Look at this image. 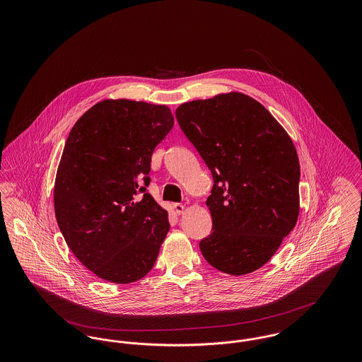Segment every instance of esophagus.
<instances>
[{"label":"esophagus","instance_id":"1","mask_svg":"<svg viewBox=\"0 0 362 362\" xmlns=\"http://www.w3.org/2000/svg\"><path fill=\"white\" fill-rule=\"evenodd\" d=\"M173 209L176 214H182L185 211V206L182 204H173Z\"/></svg>","mask_w":362,"mask_h":362}]
</instances>
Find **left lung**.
<instances>
[{"mask_svg":"<svg viewBox=\"0 0 362 362\" xmlns=\"http://www.w3.org/2000/svg\"><path fill=\"white\" fill-rule=\"evenodd\" d=\"M175 115L214 182L206 201L213 228L199 241L204 258L232 276L258 270L297 223L300 164L292 139L239 92L183 103Z\"/></svg>","mask_w":362,"mask_h":362,"instance_id":"1","label":"left lung"}]
</instances>
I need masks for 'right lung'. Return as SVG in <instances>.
I'll return each mask as SVG.
<instances>
[{
  "instance_id": "obj_1",
  "label": "right lung",
  "mask_w": 362,
  "mask_h": 362,
  "mask_svg": "<svg viewBox=\"0 0 362 362\" xmlns=\"http://www.w3.org/2000/svg\"><path fill=\"white\" fill-rule=\"evenodd\" d=\"M168 107L103 100L76 122L54 187L58 226L74 257L108 282L146 276L170 223L146 187L156 146L173 129Z\"/></svg>"
}]
</instances>
